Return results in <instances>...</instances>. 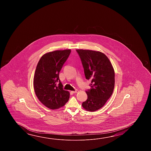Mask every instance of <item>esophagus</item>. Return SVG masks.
Here are the masks:
<instances>
[{
	"label": "esophagus",
	"mask_w": 151,
	"mask_h": 151,
	"mask_svg": "<svg viewBox=\"0 0 151 151\" xmlns=\"http://www.w3.org/2000/svg\"><path fill=\"white\" fill-rule=\"evenodd\" d=\"M78 92V90H76L75 91H72V92L73 93H77Z\"/></svg>",
	"instance_id": "1"
}]
</instances>
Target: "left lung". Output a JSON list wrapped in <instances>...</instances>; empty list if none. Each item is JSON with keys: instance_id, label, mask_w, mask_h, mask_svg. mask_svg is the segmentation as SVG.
I'll return each mask as SVG.
<instances>
[{"instance_id": "8db88e82", "label": "left lung", "mask_w": 151, "mask_h": 151, "mask_svg": "<svg viewBox=\"0 0 151 151\" xmlns=\"http://www.w3.org/2000/svg\"><path fill=\"white\" fill-rule=\"evenodd\" d=\"M81 59L86 79L91 80V88L86 91L87 99L84 109L94 112L104 106L112 94L115 74L112 65L102 52L87 50H76Z\"/></svg>"}]
</instances>
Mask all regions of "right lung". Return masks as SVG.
<instances>
[{"label":"right lung","instance_id":"right-lung-1","mask_svg":"<svg viewBox=\"0 0 151 151\" xmlns=\"http://www.w3.org/2000/svg\"><path fill=\"white\" fill-rule=\"evenodd\" d=\"M71 50H57L43 55L35 69L33 86L39 101L48 109L64 106L70 92L63 90L59 74L71 53Z\"/></svg>","mask_w":151,"mask_h":151}]
</instances>
